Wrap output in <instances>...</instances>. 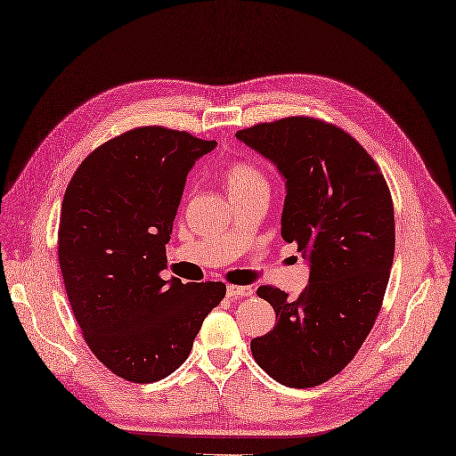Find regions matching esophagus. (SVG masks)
<instances>
[{
    "label": "esophagus",
    "instance_id": "esophagus-1",
    "mask_svg": "<svg viewBox=\"0 0 456 456\" xmlns=\"http://www.w3.org/2000/svg\"><path fill=\"white\" fill-rule=\"evenodd\" d=\"M253 287H240V285H230L226 289V294L228 297H232V300H238V297H247V296H253Z\"/></svg>",
    "mask_w": 456,
    "mask_h": 456
}]
</instances>
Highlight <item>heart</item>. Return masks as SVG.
<instances>
[{"instance_id":"heart-1","label":"heart","mask_w":456,"mask_h":456,"mask_svg":"<svg viewBox=\"0 0 456 456\" xmlns=\"http://www.w3.org/2000/svg\"><path fill=\"white\" fill-rule=\"evenodd\" d=\"M226 186L232 198L256 192L270 191L268 174L253 160H235L226 167Z\"/></svg>"}]
</instances>
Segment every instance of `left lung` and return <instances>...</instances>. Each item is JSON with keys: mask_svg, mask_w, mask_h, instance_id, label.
Wrapping results in <instances>:
<instances>
[{"mask_svg": "<svg viewBox=\"0 0 456 456\" xmlns=\"http://www.w3.org/2000/svg\"><path fill=\"white\" fill-rule=\"evenodd\" d=\"M287 181L282 240L309 256L297 297L256 290L275 326L250 341L256 364L285 387L326 383L362 347L378 319L395 260V206L379 166L336 124L287 117L240 130Z\"/></svg>", "mask_w": 456, "mask_h": 456, "instance_id": "8db88e82", "label": "left lung"}]
</instances>
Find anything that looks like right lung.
Wrapping results in <instances>:
<instances>
[{
    "mask_svg": "<svg viewBox=\"0 0 456 456\" xmlns=\"http://www.w3.org/2000/svg\"><path fill=\"white\" fill-rule=\"evenodd\" d=\"M215 141L164 126L124 132L94 149L61 201L58 260L73 315L100 362L154 383L192 351L224 282L164 281L188 171Z\"/></svg>",
    "mask_w": 456,
    "mask_h": 456,
    "instance_id": "add662e5",
    "label": "right lung"
}]
</instances>
